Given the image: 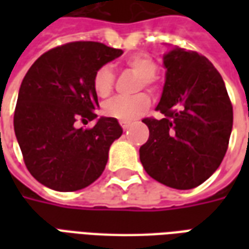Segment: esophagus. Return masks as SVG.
Instances as JSON below:
<instances>
[{
    "label": "esophagus",
    "mask_w": 249,
    "mask_h": 249,
    "mask_svg": "<svg viewBox=\"0 0 249 249\" xmlns=\"http://www.w3.org/2000/svg\"><path fill=\"white\" fill-rule=\"evenodd\" d=\"M120 125L123 126V129L124 130H128L130 128V123H124V121H121V123H120Z\"/></svg>",
    "instance_id": "obj_1"
}]
</instances>
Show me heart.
<instances>
[{"mask_svg": "<svg viewBox=\"0 0 249 249\" xmlns=\"http://www.w3.org/2000/svg\"><path fill=\"white\" fill-rule=\"evenodd\" d=\"M125 65L130 71L140 77V88L155 87V76L157 73L156 61L145 53H139L130 56ZM114 74L109 65H103L98 68L92 80V88L94 94L98 98H107L113 90ZM151 105V98L145 93L137 94L132 98L116 97L104 105L103 113L107 117L130 123L141 117L145 113Z\"/></svg>", "mask_w": 249, "mask_h": 249, "instance_id": "b5f03b06", "label": "heart"}]
</instances>
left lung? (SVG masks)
Listing matches in <instances>:
<instances>
[{
	"label": "left lung",
	"instance_id": "1",
	"mask_svg": "<svg viewBox=\"0 0 249 249\" xmlns=\"http://www.w3.org/2000/svg\"><path fill=\"white\" fill-rule=\"evenodd\" d=\"M165 84L156 110L144 119L149 139L140 148L146 173L175 189H192L219 168L228 148L233 112L220 73L207 57L171 46L162 57Z\"/></svg>",
	"mask_w": 249,
	"mask_h": 249
}]
</instances>
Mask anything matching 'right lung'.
<instances>
[{
  "instance_id": "right-lung-1",
  "label": "right lung",
  "mask_w": 249,
  "mask_h": 249,
  "mask_svg": "<svg viewBox=\"0 0 249 249\" xmlns=\"http://www.w3.org/2000/svg\"><path fill=\"white\" fill-rule=\"evenodd\" d=\"M121 54V49L100 42H69L44 53L25 74L14 132L25 165L42 185L71 192L104 172L109 148L123 135L119 121L100 117L90 129H77L74 124L97 119L93 76Z\"/></svg>"
}]
</instances>
